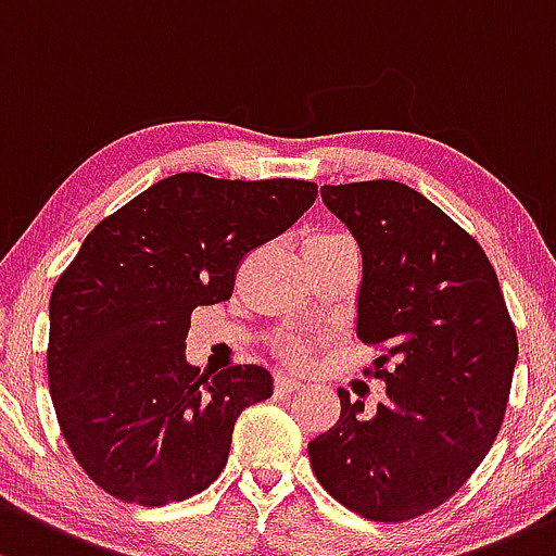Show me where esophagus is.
<instances>
[{
    "label": "esophagus",
    "mask_w": 556,
    "mask_h": 556,
    "mask_svg": "<svg viewBox=\"0 0 556 556\" xmlns=\"http://www.w3.org/2000/svg\"><path fill=\"white\" fill-rule=\"evenodd\" d=\"M301 381H298V378H293V376H288V372H274V391H277V394H290V391H295V389H301Z\"/></svg>",
    "instance_id": "34e87169"
}]
</instances>
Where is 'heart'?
I'll use <instances>...</instances> for the list:
<instances>
[{"instance_id": "obj_1", "label": "heart", "mask_w": 556, "mask_h": 556, "mask_svg": "<svg viewBox=\"0 0 556 556\" xmlns=\"http://www.w3.org/2000/svg\"><path fill=\"white\" fill-rule=\"evenodd\" d=\"M343 239H349L346 233L341 231H314L312 237L306 239V250H317V248H325V244H336V242H343ZM288 354L293 362H303V356H306V346H303L301 341H290L288 343Z\"/></svg>"}]
</instances>
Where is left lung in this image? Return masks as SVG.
Here are the masks:
<instances>
[{
  "label": "left lung",
  "instance_id": "obj_1",
  "mask_svg": "<svg viewBox=\"0 0 556 556\" xmlns=\"http://www.w3.org/2000/svg\"><path fill=\"white\" fill-rule=\"evenodd\" d=\"M362 250L356 336L381 356L386 396H341V418L308 442L319 484L372 522L440 509L493 447L509 402L517 330L495 268L469 231L396 180L323 186Z\"/></svg>",
  "mask_w": 556,
  "mask_h": 556
}]
</instances>
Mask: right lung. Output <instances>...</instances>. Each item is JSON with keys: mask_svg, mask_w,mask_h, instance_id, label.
I'll list each match as a JSON object with an SVG mask.
<instances>
[{"mask_svg": "<svg viewBox=\"0 0 556 556\" xmlns=\"http://www.w3.org/2000/svg\"><path fill=\"white\" fill-rule=\"evenodd\" d=\"M317 184L178 173L111 213L50 295L47 378L66 445L114 498L165 506L229 460L233 424L271 372L186 365L197 306L229 301L239 263L312 207Z\"/></svg>", "mask_w": 556, "mask_h": 556, "instance_id": "right-lung-1", "label": "right lung"}]
</instances>
